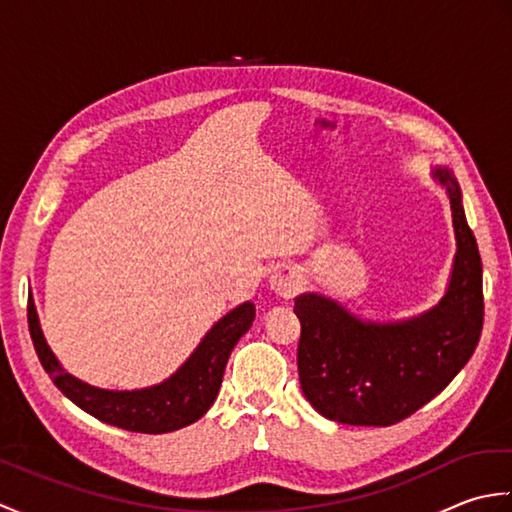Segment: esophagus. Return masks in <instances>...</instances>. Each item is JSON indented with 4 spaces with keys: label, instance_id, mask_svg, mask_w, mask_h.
<instances>
[{
    "label": "esophagus",
    "instance_id": "1",
    "mask_svg": "<svg viewBox=\"0 0 512 512\" xmlns=\"http://www.w3.org/2000/svg\"><path fill=\"white\" fill-rule=\"evenodd\" d=\"M301 286V277L290 268H281L277 273L270 277V290L279 297H292Z\"/></svg>",
    "mask_w": 512,
    "mask_h": 512
}]
</instances>
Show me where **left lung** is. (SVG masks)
Segmentation results:
<instances>
[{"mask_svg":"<svg viewBox=\"0 0 512 512\" xmlns=\"http://www.w3.org/2000/svg\"><path fill=\"white\" fill-rule=\"evenodd\" d=\"M449 195L455 259L436 306L402 321H363L319 292L295 297L303 396L323 418L389 427L436 398L469 363L484 323L482 259L449 167L431 171Z\"/></svg>","mask_w":512,"mask_h":512,"instance_id":"obj_1","label":"left lung"}]
</instances>
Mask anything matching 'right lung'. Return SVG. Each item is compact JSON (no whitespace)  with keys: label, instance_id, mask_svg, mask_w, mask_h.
Returning <instances> with one entry per match:
<instances>
[{"label":"right lung","instance_id":"right-lung-1","mask_svg":"<svg viewBox=\"0 0 512 512\" xmlns=\"http://www.w3.org/2000/svg\"><path fill=\"white\" fill-rule=\"evenodd\" d=\"M253 321L255 303L244 301L242 306L224 314L204 334L187 361L162 383L143 389H101L65 372L41 332L35 299L28 295L30 336L52 383L90 416L136 433H169L200 420L217 398L228 356Z\"/></svg>","mask_w":512,"mask_h":512}]
</instances>
